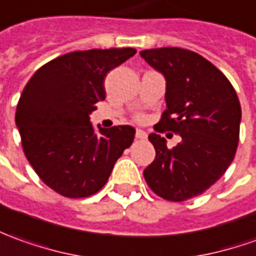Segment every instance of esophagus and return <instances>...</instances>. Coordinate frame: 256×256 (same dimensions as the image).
I'll list each match as a JSON object with an SVG mask.
<instances>
[{
	"mask_svg": "<svg viewBox=\"0 0 256 256\" xmlns=\"http://www.w3.org/2000/svg\"><path fill=\"white\" fill-rule=\"evenodd\" d=\"M136 137L140 138V140H144V138L147 137V133H146L144 130H142V128H137V130H136Z\"/></svg>",
	"mask_w": 256,
	"mask_h": 256,
	"instance_id": "1",
	"label": "esophagus"
}]
</instances>
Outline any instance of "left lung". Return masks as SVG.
<instances>
[{
	"mask_svg": "<svg viewBox=\"0 0 256 256\" xmlns=\"http://www.w3.org/2000/svg\"><path fill=\"white\" fill-rule=\"evenodd\" d=\"M140 56L165 78L166 109L154 128L180 136L176 147L151 133L156 160L144 170L154 194L184 202L212 186L234 160L241 105L220 70L200 54L179 48L142 50Z\"/></svg>",
	"mask_w": 256,
	"mask_h": 256,
	"instance_id": "left-lung-1",
	"label": "left lung"
}]
</instances>
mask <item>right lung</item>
Instances as JSON below:
<instances>
[{
    "label": "right lung",
    "instance_id": "1",
    "mask_svg": "<svg viewBox=\"0 0 256 256\" xmlns=\"http://www.w3.org/2000/svg\"><path fill=\"white\" fill-rule=\"evenodd\" d=\"M134 54L132 48L72 52L44 64L26 84L15 114L24 152L62 196L96 194L134 140L132 126H98L96 133L90 122L105 99L106 74Z\"/></svg>",
    "mask_w": 256,
    "mask_h": 256
}]
</instances>
